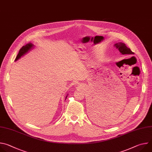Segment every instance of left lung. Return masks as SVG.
<instances>
[{
  "label": "left lung",
  "instance_id": "left-lung-1",
  "mask_svg": "<svg viewBox=\"0 0 152 152\" xmlns=\"http://www.w3.org/2000/svg\"><path fill=\"white\" fill-rule=\"evenodd\" d=\"M114 47L118 49L119 50V52L121 53V55H132V54H134V52H132L131 49H130L129 48H128L126 45L125 44H124L123 42H117L116 43V44H115L114 45ZM94 107H93V106ZM96 106H94V104H93L92 106V107L91 108V115L93 116V117H97V113H99V112L97 111V110H96ZM96 111H95V110Z\"/></svg>",
  "mask_w": 152,
  "mask_h": 152
}]
</instances>
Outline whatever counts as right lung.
I'll use <instances>...</instances> for the list:
<instances>
[{
    "label": "right lung",
    "instance_id": "1",
    "mask_svg": "<svg viewBox=\"0 0 152 152\" xmlns=\"http://www.w3.org/2000/svg\"><path fill=\"white\" fill-rule=\"evenodd\" d=\"M34 46H35L33 44H32L31 42H29V43H28V44H27L26 45L23 46L22 48L20 49L19 52H18V55H17V57L15 59V61H18L21 57L25 56L26 54H27L29 51H31L32 49H33L34 48ZM67 96H68V94L67 95V96L66 97V100Z\"/></svg>",
    "mask_w": 152,
    "mask_h": 152
}]
</instances>
